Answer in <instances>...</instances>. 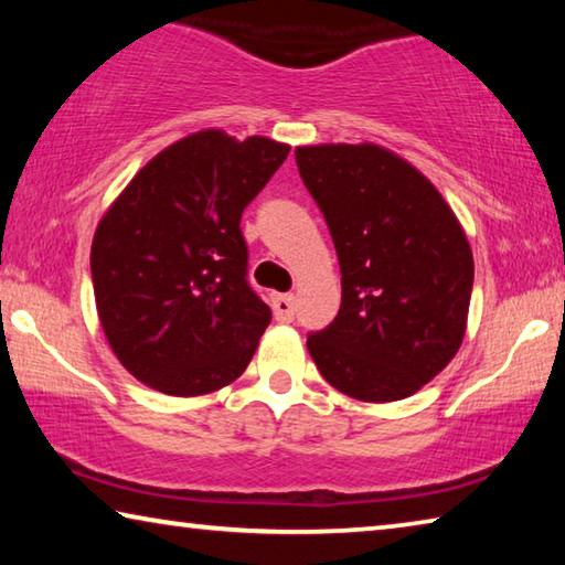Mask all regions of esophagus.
Returning a JSON list of instances; mask_svg holds the SVG:
<instances>
[{
	"mask_svg": "<svg viewBox=\"0 0 565 565\" xmlns=\"http://www.w3.org/2000/svg\"><path fill=\"white\" fill-rule=\"evenodd\" d=\"M271 309L276 321L289 323L294 319V296L291 294H276L271 299Z\"/></svg>",
	"mask_w": 565,
	"mask_h": 565,
	"instance_id": "34e87169",
	"label": "esophagus"
}]
</instances>
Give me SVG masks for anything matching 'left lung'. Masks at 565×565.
Masks as SVG:
<instances>
[{
  "mask_svg": "<svg viewBox=\"0 0 565 565\" xmlns=\"http://www.w3.org/2000/svg\"><path fill=\"white\" fill-rule=\"evenodd\" d=\"M341 266V309L306 339L333 388L369 404L416 394L461 349L473 254L431 181L394 151L296 147Z\"/></svg>",
  "mask_w": 565,
  "mask_h": 565,
  "instance_id": "1",
  "label": "left lung"
}]
</instances>
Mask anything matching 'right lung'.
I'll use <instances>...</instances> for the list:
<instances>
[{"instance_id": "obj_1", "label": "right lung", "mask_w": 565, "mask_h": 565, "mask_svg": "<svg viewBox=\"0 0 565 565\" xmlns=\"http://www.w3.org/2000/svg\"><path fill=\"white\" fill-rule=\"evenodd\" d=\"M269 137L202 129L137 171L92 242L97 313L114 356L167 396L244 374L271 311L246 284L242 214L289 157Z\"/></svg>"}]
</instances>
